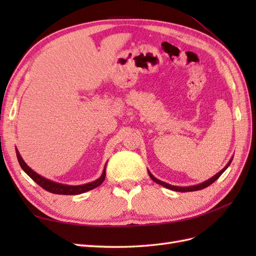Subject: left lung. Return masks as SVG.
I'll return each instance as SVG.
<instances>
[{
  "mask_svg": "<svg viewBox=\"0 0 256 256\" xmlns=\"http://www.w3.org/2000/svg\"><path fill=\"white\" fill-rule=\"evenodd\" d=\"M231 162H232V160L228 162V165L224 168V170H222L221 172H219L218 174H216V175H214V177L212 178H210V179H208V180L206 182H202V184H196V186H190V187H176V186H172V184H166V182H162V180H160V179H157V178H155L153 175H152L150 172H148V175H150V177L153 179V180L155 182H157V184H162V186H164V187H166V188H168V189H170V190H175V192H196V190H201V189H204V188H206L208 186H210V184H212V182H214L216 179H218L222 174H224V172L226 170L228 167H229V165L231 164Z\"/></svg>",
  "mask_w": 256,
  "mask_h": 256,
  "instance_id": "1",
  "label": "left lung"
}]
</instances>
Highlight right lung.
<instances>
[{
  "mask_svg": "<svg viewBox=\"0 0 256 256\" xmlns=\"http://www.w3.org/2000/svg\"><path fill=\"white\" fill-rule=\"evenodd\" d=\"M16 156H18V160L20 167L23 168V170L28 175L32 180H34L36 184H40V186L47 190V192H50L52 194H82L86 192H89V190H92L96 188L98 186H100V184L104 182L106 179V168L102 172V176L98 179L96 182H92L90 184H81V186H67V184H57V182H54L48 180V179L42 177L36 174L34 170H32L30 168L26 165V162L22 158L18 150H16Z\"/></svg>",
  "mask_w": 256,
  "mask_h": 256,
  "instance_id": "right-lung-1",
  "label": "right lung"
}]
</instances>
